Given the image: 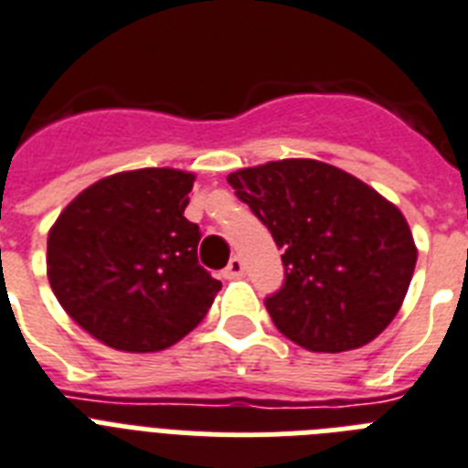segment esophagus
I'll use <instances>...</instances> for the list:
<instances>
[{"label": "esophagus", "instance_id": "esophagus-1", "mask_svg": "<svg viewBox=\"0 0 468 468\" xmlns=\"http://www.w3.org/2000/svg\"><path fill=\"white\" fill-rule=\"evenodd\" d=\"M242 273H245V264H242L240 257H233V260L228 261L223 276H226V279H240Z\"/></svg>", "mask_w": 468, "mask_h": 468}]
</instances>
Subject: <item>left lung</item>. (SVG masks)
Wrapping results in <instances>:
<instances>
[{"label": "left lung", "mask_w": 468, "mask_h": 468, "mask_svg": "<svg viewBox=\"0 0 468 468\" xmlns=\"http://www.w3.org/2000/svg\"><path fill=\"white\" fill-rule=\"evenodd\" d=\"M228 182L283 250V288L264 300L283 336L307 351L341 353L385 332L419 260L392 201L313 158L235 170Z\"/></svg>", "instance_id": "left-lung-1"}]
</instances>
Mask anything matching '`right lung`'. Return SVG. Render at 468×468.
Here are the masks:
<instances>
[{
	"mask_svg": "<svg viewBox=\"0 0 468 468\" xmlns=\"http://www.w3.org/2000/svg\"><path fill=\"white\" fill-rule=\"evenodd\" d=\"M195 173L124 170L86 187L48 233V279L64 313L101 344L154 353L187 336L221 291L185 218Z\"/></svg>",
	"mask_w": 468,
	"mask_h": 468,
	"instance_id": "1",
	"label": "right lung"
}]
</instances>
